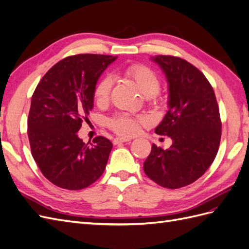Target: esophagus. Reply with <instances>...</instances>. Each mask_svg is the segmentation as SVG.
Listing matches in <instances>:
<instances>
[{
	"label": "esophagus",
	"mask_w": 249,
	"mask_h": 249,
	"mask_svg": "<svg viewBox=\"0 0 249 249\" xmlns=\"http://www.w3.org/2000/svg\"><path fill=\"white\" fill-rule=\"evenodd\" d=\"M131 141V138H125V137H117L114 140H113V143L114 144H118V143H123V142H129Z\"/></svg>",
	"instance_id": "esophagus-1"
}]
</instances>
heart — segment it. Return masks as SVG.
Returning a JSON list of instances; mask_svg holds the SVG:
<instances>
[{
  "instance_id": "obj_1",
  "label": "heart",
  "mask_w": 249,
  "mask_h": 249,
  "mask_svg": "<svg viewBox=\"0 0 249 249\" xmlns=\"http://www.w3.org/2000/svg\"><path fill=\"white\" fill-rule=\"evenodd\" d=\"M125 76L136 82L142 93L146 96L155 95L160 89V78L149 67L141 64H134L124 70ZM113 86V79L106 74L99 80L94 86L93 97L97 105L107 104ZM145 117H134L130 114H117L108 120L111 129L123 136H131L136 134L141 124H145Z\"/></svg>"
}]
</instances>
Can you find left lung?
I'll list each match as a JSON object with an SVG mask.
<instances>
[{
	"mask_svg": "<svg viewBox=\"0 0 249 249\" xmlns=\"http://www.w3.org/2000/svg\"><path fill=\"white\" fill-rule=\"evenodd\" d=\"M168 84V111L155 132L172 140L169 148L153 144L143 164L155 183L178 189L195 182L213 163L219 147L221 122L214 90L196 67L173 56L150 58Z\"/></svg>",
	"mask_w": 249,
	"mask_h": 249,
	"instance_id": "8db88e82",
	"label": "left lung"
}]
</instances>
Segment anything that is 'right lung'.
I'll return each mask as SVG.
<instances>
[{
	"mask_svg": "<svg viewBox=\"0 0 249 249\" xmlns=\"http://www.w3.org/2000/svg\"><path fill=\"white\" fill-rule=\"evenodd\" d=\"M116 59L67 57L44 74L32 95L28 118L32 156L42 175L63 189H84L106 168L112 142L100 136L86 144L77 133L93 108L99 78Z\"/></svg>",
	"mask_w": 249,
	"mask_h": 249,
	"instance_id": "add662e5",
	"label": "right lung"
}]
</instances>
